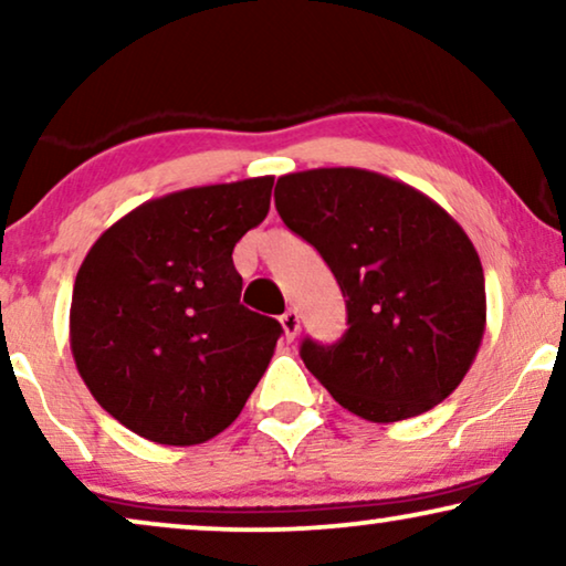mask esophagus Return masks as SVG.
<instances>
[{
  "label": "esophagus",
  "mask_w": 566,
  "mask_h": 566,
  "mask_svg": "<svg viewBox=\"0 0 566 566\" xmlns=\"http://www.w3.org/2000/svg\"><path fill=\"white\" fill-rule=\"evenodd\" d=\"M281 327H283V335H285V339H293L298 335V329H301V319H298V314L296 312H285L283 316H281Z\"/></svg>",
  "instance_id": "34e87169"
}]
</instances>
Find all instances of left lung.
<instances>
[{
    "instance_id": "obj_1",
    "label": "left lung",
    "mask_w": 566,
    "mask_h": 566,
    "mask_svg": "<svg viewBox=\"0 0 566 566\" xmlns=\"http://www.w3.org/2000/svg\"><path fill=\"white\" fill-rule=\"evenodd\" d=\"M275 208L347 298L339 343L301 345L335 401L397 422L451 397L486 324L484 270L467 231L424 192L358 167L277 177Z\"/></svg>"
}]
</instances>
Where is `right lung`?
<instances>
[{
    "instance_id": "obj_1",
    "label": "right lung",
    "mask_w": 566,
    "mask_h": 566,
    "mask_svg": "<svg viewBox=\"0 0 566 566\" xmlns=\"http://www.w3.org/2000/svg\"><path fill=\"white\" fill-rule=\"evenodd\" d=\"M273 177L146 200L92 244L69 343L97 405L159 446H198L237 420L283 327L239 304L234 244L265 221Z\"/></svg>"
}]
</instances>
